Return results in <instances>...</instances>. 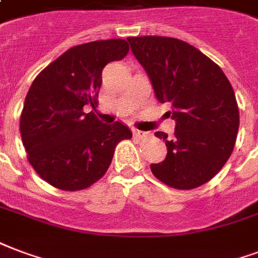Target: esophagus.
I'll use <instances>...</instances> for the list:
<instances>
[{"label":"esophagus","mask_w":258,"mask_h":258,"mask_svg":"<svg viewBox=\"0 0 258 258\" xmlns=\"http://www.w3.org/2000/svg\"><path fill=\"white\" fill-rule=\"evenodd\" d=\"M133 135H135V137H137V139H144V137H148V132H143V131H139V129H133Z\"/></svg>","instance_id":"obj_1"}]
</instances>
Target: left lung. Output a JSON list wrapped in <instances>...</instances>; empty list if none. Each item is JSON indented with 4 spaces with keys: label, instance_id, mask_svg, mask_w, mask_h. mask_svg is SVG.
<instances>
[{
    "label": "left lung",
    "instance_id": "obj_1",
    "mask_svg": "<svg viewBox=\"0 0 258 258\" xmlns=\"http://www.w3.org/2000/svg\"><path fill=\"white\" fill-rule=\"evenodd\" d=\"M132 53L150 77L160 103L171 104L175 132H163L167 155L151 164L159 181L181 190L212 179L230 158L239 127V111L230 81L191 44L167 36L127 38Z\"/></svg>",
    "mask_w": 258,
    "mask_h": 258
}]
</instances>
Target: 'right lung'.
<instances>
[{
	"instance_id": "add662e5",
	"label": "right lung",
	"mask_w": 258,
	"mask_h": 258,
	"mask_svg": "<svg viewBox=\"0 0 258 258\" xmlns=\"http://www.w3.org/2000/svg\"><path fill=\"white\" fill-rule=\"evenodd\" d=\"M129 51L123 39L95 40L69 48L35 77L20 117L28 162L42 179L61 190L90 187L103 177L119 141L131 129L117 121L106 125L92 111L102 71Z\"/></svg>"
}]
</instances>
